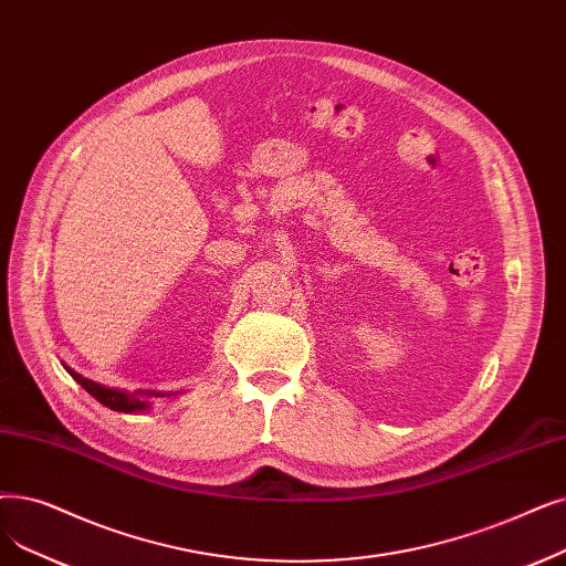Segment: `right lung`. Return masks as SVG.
Wrapping results in <instances>:
<instances>
[{"mask_svg":"<svg viewBox=\"0 0 566 566\" xmlns=\"http://www.w3.org/2000/svg\"><path fill=\"white\" fill-rule=\"evenodd\" d=\"M64 367H66V373L90 392L92 398H96L104 407H108V409H113V411H125V413L143 411V409L150 407V398H161V396H164V392H155V390L127 392V390H119V388H108V386H102V384L85 379V377L78 375L76 370H71L69 365H64ZM168 396H170V392H168Z\"/></svg>","mask_w":566,"mask_h":566,"instance_id":"obj_1","label":"right lung"}]
</instances>
